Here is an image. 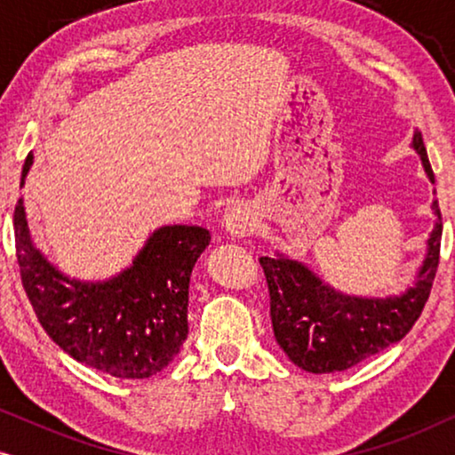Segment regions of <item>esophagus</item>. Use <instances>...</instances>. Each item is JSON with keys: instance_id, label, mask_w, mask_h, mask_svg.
Listing matches in <instances>:
<instances>
[{"instance_id": "esophagus-1", "label": "esophagus", "mask_w": 455, "mask_h": 455, "mask_svg": "<svg viewBox=\"0 0 455 455\" xmlns=\"http://www.w3.org/2000/svg\"><path fill=\"white\" fill-rule=\"evenodd\" d=\"M226 229L232 235H238V238H244V235H251L252 228H254V217L251 213H246L244 209H232L226 215Z\"/></svg>"}]
</instances>
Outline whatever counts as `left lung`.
Instances as JSON below:
<instances>
[{"mask_svg":"<svg viewBox=\"0 0 455 455\" xmlns=\"http://www.w3.org/2000/svg\"><path fill=\"white\" fill-rule=\"evenodd\" d=\"M414 148L435 182L420 132L414 134ZM433 209L437 223L428 238V254L416 285L400 298L366 300L341 296L296 260L260 259L269 288L273 333L291 363L308 372L346 371L400 341L412 329L428 300L439 267L443 221L437 201H433Z\"/></svg>","mask_w":455,"mask_h":455,"instance_id":"left-lung-1","label":"left lung"}]
</instances>
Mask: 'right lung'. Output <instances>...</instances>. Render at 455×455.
Masks as SVG:
<instances>
[{
	"label": "right lung",
	"mask_w": 455,
	"mask_h": 455,
	"mask_svg": "<svg viewBox=\"0 0 455 455\" xmlns=\"http://www.w3.org/2000/svg\"><path fill=\"white\" fill-rule=\"evenodd\" d=\"M33 164L28 155L22 182ZM16 259L41 327L78 363L120 379L151 377L172 363L188 335V283L211 234L165 226L134 265L105 283H80L55 271L30 242L22 198L14 209Z\"/></svg>",
	"instance_id": "add662e5"
}]
</instances>
